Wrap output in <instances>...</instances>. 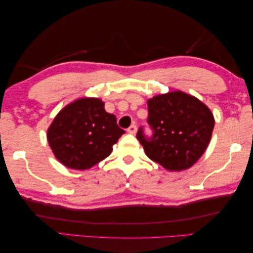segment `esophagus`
Here are the masks:
<instances>
[{
	"label": "esophagus",
	"mask_w": 253,
	"mask_h": 253,
	"mask_svg": "<svg viewBox=\"0 0 253 253\" xmlns=\"http://www.w3.org/2000/svg\"><path fill=\"white\" fill-rule=\"evenodd\" d=\"M127 132L131 134H135L136 133V126H134V124H132L131 126H129V129H127Z\"/></svg>",
	"instance_id": "1"
}]
</instances>
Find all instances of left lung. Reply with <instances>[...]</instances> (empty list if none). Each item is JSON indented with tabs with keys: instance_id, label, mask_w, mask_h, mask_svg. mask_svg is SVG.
I'll return each instance as SVG.
<instances>
[{
	"instance_id": "obj_1",
	"label": "left lung",
	"mask_w": 253,
	"mask_h": 253,
	"mask_svg": "<svg viewBox=\"0 0 253 253\" xmlns=\"http://www.w3.org/2000/svg\"><path fill=\"white\" fill-rule=\"evenodd\" d=\"M147 104L154 134L148 139L142 127L136 134L146 155L169 171L195 165L212 138L215 120L209 107L181 90L156 95Z\"/></svg>"
}]
</instances>
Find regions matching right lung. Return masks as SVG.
Here are the masks:
<instances>
[{
    "label": "right lung",
    "instance_id": "obj_1",
    "mask_svg": "<svg viewBox=\"0 0 253 253\" xmlns=\"http://www.w3.org/2000/svg\"><path fill=\"white\" fill-rule=\"evenodd\" d=\"M124 130L97 97H82L59 111L47 130V139L59 163L86 170L111 155Z\"/></svg>",
    "mask_w": 253,
    "mask_h": 253
}]
</instances>
